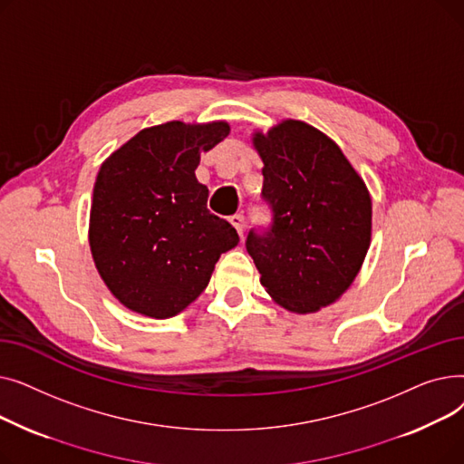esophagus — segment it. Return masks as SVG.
<instances>
[{
	"label": "esophagus",
	"instance_id": "obj_1",
	"mask_svg": "<svg viewBox=\"0 0 464 464\" xmlns=\"http://www.w3.org/2000/svg\"><path fill=\"white\" fill-rule=\"evenodd\" d=\"M231 226L237 229V233L242 237V233H245V224H246V219H245V216L242 214H235V216H231Z\"/></svg>",
	"mask_w": 464,
	"mask_h": 464
}]
</instances>
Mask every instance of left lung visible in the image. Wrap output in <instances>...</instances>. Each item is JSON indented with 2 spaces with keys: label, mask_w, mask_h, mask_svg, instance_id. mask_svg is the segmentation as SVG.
Here are the masks:
<instances>
[{
  "label": "left lung",
  "mask_w": 464,
  "mask_h": 464,
  "mask_svg": "<svg viewBox=\"0 0 464 464\" xmlns=\"http://www.w3.org/2000/svg\"><path fill=\"white\" fill-rule=\"evenodd\" d=\"M263 160L261 198L273 224L252 229L246 250L261 285L289 312L334 303L371 246L372 201L338 144L301 120L254 133Z\"/></svg>",
  "instance_id": "8db88e82"
}]
</instances>
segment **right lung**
<instances>
[{
    "label": "right lung",
    "instance_id": "obj_1",
    "mask_svg": "<svg viewBox=\"0 0 464 464\" xmlns=\"http://www.w3.org/2000/svg\"><path fill=\"white\" fill-rule=\"evenodd\" d=\"M229 135L227 121L146 128L102 165L90 210L97 273L126 308L165 320L208 285L214 265L238 245L235 227L207 208L195 179L201 152Z\"/></svg>",
    "mask_w": 464,
    "mask_h": 464
}]
</instances>
